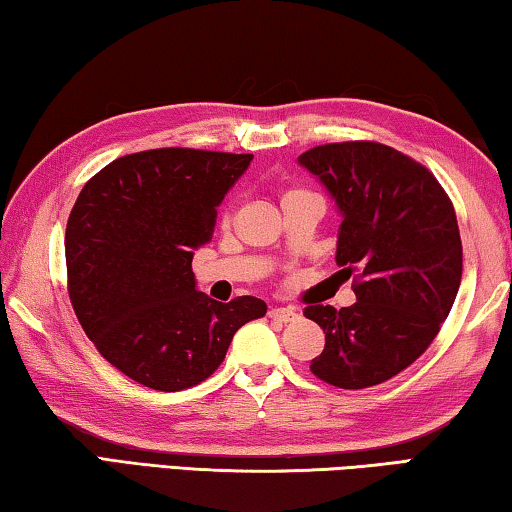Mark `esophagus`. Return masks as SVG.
Instances as JSON below:
<instances>
[{
    "label": "esophagus",
    "mask_w": 512,
    "mask_h": 512,
    "mask_svg": "<svg viewBox=\"0 0 512 512\" xmlns=\"http://www.w3.org/2000/svg\"><path fill=\"white\" fill-rule=\"evenodd\" d=\"M297 308H292V306H274V308H270V317L272 320H279V322H292V320H297Z\"/></svg>",
    "instance_id": "34e87169"
}]
</instances>
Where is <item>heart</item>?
I'll list each match as a JSON object with an SVG mask.
<instances>
[{"mask_svg":"<svg viewBox=\"0 0 512 512\" xmlns=\"http://www.w3.org/2000/svg\"><path fill=\"white\" fill-rule=\"evenodd\" d=\"M295 192H301V190H290V192H286V197H288V195H295Z\"/></svg>","mask_w":512,"mask_h":512,"instance_id":"b5f03b06","label":"heart"}]
</instances>
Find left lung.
<instances>
[{
	"label": "left lung",
	"instance_id": "8db88e82",
	"mask_svg": "<svg viewBox=\"0 0 512 512\" xmlns=\"http://www.w3.org/2000/svg\"><path fill=\"white\" fill-rule=\"evenodd\" d=\"M299 163L342 215L335 263L354 274L356 304L306 306L324 349L311 372L335 388L379 385L415 363L454 306L463 245L454 204L422 163L381 142L308 149Z\"/></svg>",
	"mask_w": 512,
	"mask_h": 512
}]
</instances>
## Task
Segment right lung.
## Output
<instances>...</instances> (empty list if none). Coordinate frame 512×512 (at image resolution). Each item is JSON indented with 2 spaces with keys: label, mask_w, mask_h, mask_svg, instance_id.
<instances>
[{
  "label": "right lung",
  "mask_w": 512,
  "mask_h": 512,
  "mask_svg": "<svg viewBox=\"0 0 512 512\" xmlns=\"http://www.w3.org/2000/svg\"><path fill=\"white\" fill-rule=\"evenodd\" d=\"M254 154L163 147L115 158L79 192L65 229L67 292L108 363L145 388L206 381L263 299L215 301L192 256L213 238L217 206Z\"/></svg>",
  "instance_id": "1"
}]
</instances>
